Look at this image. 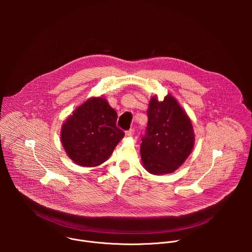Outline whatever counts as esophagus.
Returning <instances> with one entry per match:
<instances>
[{
  "mask_svg": "<svg viewBox=\"0 0 252 252\" xmlns=\"http://www.w3.org/2000/svg\"><path fill=\"white\" fill-rule=\"evenodd\" d=\"M133 134H134L133 128H130L126 131V136H127V137H131V136H133Z\"/></svg>",
  "mask_w": 252,
  "mask_h": 252,
  "instance_id": "esophagus-1",
  "label": "esophagus"
}]
</instances>
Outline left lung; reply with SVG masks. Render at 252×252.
Listing matches in <instances>:
<instances>
[{"label":"left lung","mask_w":252,"mask_h":252,"mask_svg":"<svg viewBox=\"0 0 252 252\" xmlns=\"http://www.w3.org/2000/svg\"><path fill=\"white\" fill-rule=\"evenodd\" d=\"M147 113L149 123L140 145L143 167L156 175L171 173L186 161L193 149L191 122L171 94L162 101L153 96Z\"/></svg>","instance_id":"obj_1"}]
</instances>
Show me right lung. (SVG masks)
<instances>
[{
  "label": "right lung",
  "instance_id": "1",
  "mask_svg": "<svg viewBox=\"0 0 252 252\" xmlns=\"http://www.w3.org/2000/svg\"><path fill=\"white\" fill-rule=\"evenodd\" d=\"M118 114L105 98L92 97L78 106L63 123L62 145L68 158L93 167L113 154L125 132L117 126Z\"/></svg>",
  "mask_w": 252,
  "mask_h": 252
}]
</instances>
